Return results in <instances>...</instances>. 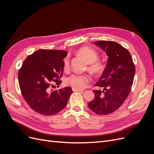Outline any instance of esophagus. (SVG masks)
<instances>
[{
	"label": "esophagus",
	"instance_id": "1",
	"mask_svg": "<svg viewBox=\"0 0 154 154\" xmlns=\"http://www.w3.org/2000/svg\"><path fill=\"white\" fill-rule=\"evenodd\" d=\"M72 91L73 92H82L83 90H80V89H77V88H72Z\"/></svg>",
	"mask_w": 154,
	"mask_h": 154
}]
</instances>
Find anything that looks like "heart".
<instances>
[{"mask_svg":"<svg viewBox=\"0 0 154 154\" xmlns=\"http://www.w3.org/2000/svg\"><path fill=\"white\" fill-rule=\"evenodd\" d=\"M78 54L84 58L86 61L89 63V69L93 72L96 74H100L105 69L104 64L100 61H97L99 58V54L94 49L83 47L77 51ZM70 58L69 56L65 58L63 60V67L65 69L69 68ZM91 81L90 76L87 74H81L74 73L69 76L66 82L72 87L77 89H83L87 87V84Z\"/></svg>","mask_w":154,"mask_h":154,"instance_id":"1","label":"heart"}]
</instances>
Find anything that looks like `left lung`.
<instances>
[{
	"label": "left lung",
	"instance_id": "8db88e82",
	"mask_svg": "<svg viewBox=\"0 0 154 154\" xmlns=\"http://www.w3.org/2000/svg\"><path fill=\"white\" fill-rule=\"evenodd\" d=\"M109 57L106 66L96 85L103 91L94 90V100L88 103L98 115H108L118 109L127 98L136 71L129 51L113 41L95 42Z\"/></svg>",
	"mask_w": 154,
	"mask_h": 154
}]
</instances>
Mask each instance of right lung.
Listing matches in <instances>:
<instances>
[{"instance_id": "1", "label": "right lung", "mask_w": 154, "mask_h": 154, "mask_svg": "<svg viewBox=\"0 0 154 154\" xmlns=\"http://www.w3.org/2000/svg\"><path fill=\"white\" fill-rule=\"evenodd\" d=\"M67 53L61 50L39 49L28 56L18 74L22 95L32 110L43 116H53L66 106L72 88L55 89L63 73V59Z\"/></svg>"}]
</instances>
